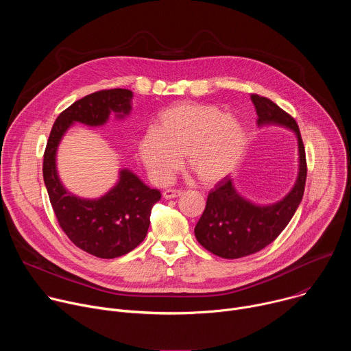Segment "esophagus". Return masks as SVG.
<instances>
[{
    "label": "esophagus",
    "mask_w": 351,
    "mask_h": 351,
    "mask_svg": "<svg viewBox=\"0 0 351 351\" xmlns=\"http://www.w3.org/2000/svg\"><path fill=\"white\" fill-rule=\"evenodd\" d=\"M183 194V191L182 190H178V189H167L164 193H162V195L165 197V198H175V197H179V195H182Z\"/></svg>",
    "instance_id": "1"
}]
</instances>
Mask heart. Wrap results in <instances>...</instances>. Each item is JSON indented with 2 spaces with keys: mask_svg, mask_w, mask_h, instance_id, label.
Segmentation results:
<instances>
[{
  "mask_svg": "<svg viewBox=\"0 0 351 351\" xmlns=\"http://www.w3.org/2000/svg\"><path fill=\"white\" fill-rule=\"evenodd\" d=\"M244 138L243 126L221 108L180 103L160 115L156 130L145 133L140 154L156 183H167L184 156L197 179L211 184L234 168Z\"/></svg>",
  "mask_w": 351,
  "mask_h": 351,
  "instance_id": "b5f03b06",
  "label": "heart"
}]
</instances>
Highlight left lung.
<instances>
[{
    "label": "left lung",
    "instance_id": "1",
    "mask_svg": "<svg viewBox=\"0 0 351 351\" xmlns=\"http://www.w3.org/2000/svg\"><path fill=\"white\" fill-rule=\"evenodd\" d=\"M250 98L256 107L258 125L279 123L294 130L298 140L300 171L291 191L282 202L268 207L254 206L239 195L229 178L221 179L210 190L206 210L194 228V234L210 253L228 260L252 256L282 233L302 202L307 179L306 149L295 119L267 97L250 94Z\"/></svg>",
    "mask_w": 351,
    "mask_h": 351
}]
</instances>
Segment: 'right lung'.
Instances as JSON below:
<instances>
[{
  "label": "right lung",
  "mask_w": 351,
  "mask_h": 351,
  "mask_svg": "<svg viewBox=\"0 0 351 351\" xmlns=\"http://www.w3.org/2000/svg\"><path fill=\"white\" fill-rule=\"evenodd\" d=\"M130 98V90L110 88L77 99L56 119L44 152L43 178L61 229L76 247L98 258L125 256L144 240L152 208L160 202L161 193L145 186L132 172L121 171L118 184L104 197H75L58 179L57 147L73 122L98 126L107 122L111 111L129 114Z\"/></svg>",
  "instance_id": "1"
}]
</instances>
